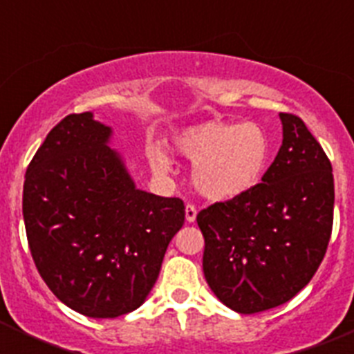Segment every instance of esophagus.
Returning <instances> with one entry per match:
<instances>
[{
	"label": "esophagus",
	"instance_id": "esophagus-1",
	"mask_svg": "<svg viewBox=\"0 0 354 354\" xmlns=\"http://www.w3.org/2000/svg\"><path fill=\"white\" fill-rule=\"evenodd\" d=\"M196 212H198V209H196L195 204H187L186 205V221L193 223V221L196 220Z\"/></svg>",
	"mask_w": 354,
	"mask_h": 354
}]
</instances>
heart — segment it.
Here are the masks:
<instances>
[{"label": "heart", "instance_id": "1", "mask_svg": "<svg viewBox=\"0 0 354 354\" xmlns=\"http://www.w3.org/2000/svg\"><path fill=\"white\" fill-rule=\"evenodd\" d=\"M175 150L195 161L193 184L211 200H230L245 195L261 183L271 143L255 122L205 120L179 131L174 136ZM154 170L167 171L168 158L158 147H150Z\"/></svg>", "mask_w": 354, "mask_h": 354}]
</instances>
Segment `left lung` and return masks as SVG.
Wrapping results in <instances>:
<instances>
[{"instance_id":"8db88e82","label":"left lung","mask_w":354,"mask_h":354,"mask_svg":"<svg viewBox=\"0 0 354 354\" xmlns=\"http://www.w3.org/2000/svg\"><path fill=\"white\" fill-rule=\"evenodd\" d=\"M280 118L283 142L262 183L196 214L205 239V280L239 314L292 299L315 274L331 237L330 159L301 118Z\"/></svg>"}]
</instances>
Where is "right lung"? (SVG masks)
Wrapping results in <instances>:
<instances>
[{"instance_id":"add662e5","label":"right lung","mask_w":354,"mask_h":354,"mask_svg":"<svg viewBox=\"0 0 354 354\" xmlns=\"http://www.w3.org/2000/svg\"><path fill=\"white\" fill-rule=\"evenodd\" d=\"M92 113L67 115L28 165L23 216L40 277L83 315L136 310L158 280L168 243L184 225L177 196L140 192L106 145Z\"/></svg>"}]
</instances>
